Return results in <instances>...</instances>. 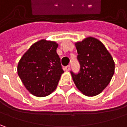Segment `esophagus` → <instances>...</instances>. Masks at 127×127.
<instances>
[{
    "label": "esophagus",
    "instance_id": "1",
    "mask_svg": "<svg viewBox=\"0 0 127 127\" xmlns=\"http://www.w3.org/2000/svg\"><path fill=\"white\" fill-rule=\"evenodd\" d=\"M64 69H65V71H69V70H70V66H66V67L64 68Z\"/></svg>",
    "mask_w": 127,
    "mask_h": 127
}]
</instances>
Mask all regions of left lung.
Listing matches in <instances>:
<instances>
[{
	"label": "left lung",
	"instance_id": "left-lung-1",
	"mask_svg": "<svg viewBox=\"0 0 127 127\" xmlns=\"http://www.w3.org/2000/svg\"><path fill=\"white\" fill-rule=\"evenodd\" d=\"M75 45L81 69L78 74L71 72L73 81L83 95H98L111 81L115 61L105 45L95 37H86Z\"/></svg>",
	"mask_w": 127,
	"mask_h": 127
}]
</instances>
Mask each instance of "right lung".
<instances>
[{
    "label": "right lung",
    "mask_w": 127,
    "mask_h": 127,
    "mask_svg": "<svg viewBox=\"0 0 127 127\" xmlns=\"http://www.w3.org/2000/svg\"><path fill=\"white\" fill-rule=\"evenodd\" d=\"M59 44L41 39L33 44L17 65V74L31 94L45 97L56 90L64 73L56 53Z\"/></svg>",
    "instance_id": "obj_1"
}]
</instances>
